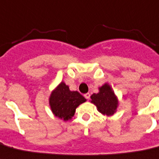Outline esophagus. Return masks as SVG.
<instances>
[{
	"label": "esophagus",
	"instance_id": "34e87169",
	"mask_svg": "<svg viewBox=\"0 0 159 159\" xmlns=\"http://www.w3.org/2000/svg\"><path fill=\"white\" fill-rule=\"evenodd\" d=\"M84 98H85L86 99H89V98H90L89 93H85V94H84Z\"/></svg>",
	"mask_w": 159,
	"mask_h": 159
}]
</instances>
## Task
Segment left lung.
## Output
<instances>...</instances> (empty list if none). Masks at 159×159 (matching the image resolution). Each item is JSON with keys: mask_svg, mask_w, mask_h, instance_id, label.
<instances>
[{"mask_svg": "<svg viewBox=\"0 0 159 159\" xmlns=\"http://www.w3.org/2000/svg\"><path fill=\"white\" fill-rule=\"evenodd\" d=\"M91 102L97 107L102 114L112 116L116 111L118 100L116 96L108 84H105L99 88V92L91 96Z\"/></svg>", "mask_w": 159, "mask_h": 159, "instance_id": "8db88e82", "label": "left lung"}]
</instances>
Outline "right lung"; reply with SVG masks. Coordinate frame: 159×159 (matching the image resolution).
<instances>
[{
    "instance_id": "right-lung-1",
    "label": "right lung",
    "mask_w": 159,
    "mask_h": 159,
    "mask_svg": "<svg viewBox=\"0 0 159 159\" xmlns=\"http://www.w3.org/2000/svg\"><path fill=\"white\" fill-rule=\"evenodd\" d=\"M86 101L77 91H70L69 86L61 82L53 90L49 98V104L53 114L63 120L71 119L75 109Z\"/></svg>"
}]
</instances>
